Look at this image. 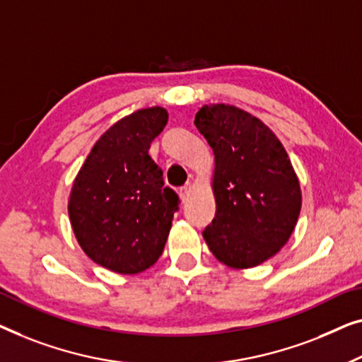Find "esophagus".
I'll use <instances>...</instances> for the list:
<instances>
[{
    "mask_svg": "<svg viewBox=\"0 0 362 362\" xmlns=\"http://www.w3.org/2000/svg\"><path fill=\"white\" fill-rule=\"evenodd\" d=\"M190 192H192V187H190V185L180 188V200H182L183 203L187 202V198H188V195H190Z\"/></svg>",
    "mask_w": 362,
    "mask_h": 362,
    "instance_id": "esophagus-1",
    "label": "esophagus"
}]
</instances>
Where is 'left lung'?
I'll return each instance as SVG.
<instances>
[{
	"mask_svg": "<svg viewBox=\"0 0 362 362\" xmlns=\"http://www.w3.org/2000/svg\"><path fill=\"white\" fill-rule=\"evenodd\" d=\"M195 126L215 156L216 213L203 239L218 261L251 269L287 244L302 208V190L279 137L238 106L203 105Z\"/></svg>",
	"mask_w": 362,
	"mask_h": 362,
	"instance_id": "obj_1",
	"label": "left lung"
}]
</instances>
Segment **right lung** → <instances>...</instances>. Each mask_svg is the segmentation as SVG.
Segmentation results:
<instances>
[{"instance_id": "1", "label": "right lung", "mask_w": 362, "mask_h": 362, "mask_svg": "<svg viewBox=\"0 0 362 362\" xmlns=\"http://www.w3.org/2000/svg\"><path fill=\"white\" fill-rule=\"evenodd\" d=\"M167 121L162 106L116 121L95 142L70 190V225L80 247L113 272L139 274L164 251L179 197L162 188L149 149Z\"/></svg>"}]
</instances>
